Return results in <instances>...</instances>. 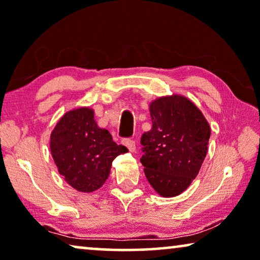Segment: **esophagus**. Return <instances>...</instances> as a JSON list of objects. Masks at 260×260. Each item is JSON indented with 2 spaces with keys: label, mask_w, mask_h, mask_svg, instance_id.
I'll return each instance as SVG.
<instances>
[{
  "label": "esophagus",
  "mask_w": 260,
  "mask_h": 260,
  "mask_svg": "<svg viewBox=\"0 0 260 260\" xmlns=\"http://www.w3.org/2000/svg\"><path fill=\"white\" fill-rule=\"evenodd\" d=\"M122 143H123V145H125L127 147V150H129L130 152H135L136 144L134 141H131V139H129V138H124L122 141Z\"/></svg>",
  "instance_id": "obj_1"
}]
</instances>
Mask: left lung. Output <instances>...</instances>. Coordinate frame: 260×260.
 Segmentation results:
<instances>
[{
    "label": "left lung",
    "instance_id": "8db88e82",
    "mask_svg": "<svg viewBox=\"0 0 260 260\" xmlns=\"http://www.w3.org/2000/svg\"><path fill=\"white\" fill-rule=\"evenodd\" d=\"M150 115L152 127L141 138L144 173L159 195L177 197L199 174L210 126L199 108L181 95L154 100Z\"/></svg>",
    "mask_w": 260,
    "mask_h": 260
}]
</instances>
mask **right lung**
Masks as SVG:
<instances>
[{
  "instance_id": "add662e5",
  "label": "right lung",
  "mask_w": 260,
  "mask_h": 260,
  "mask_svg": "<svg viewBox=\"0 0 260 260\" xmlns=\"http://www.w3.org/2000/svg\"><path fill=\"white\" fill-rule=\"evenodd\" d=\"M50 149L65 181L74 189L90 193L109 177L111 164L127 149L117 145L109 131L99 127L90 108H78L59 119L51 134Z\"/></svg>"
}]
</instances>
